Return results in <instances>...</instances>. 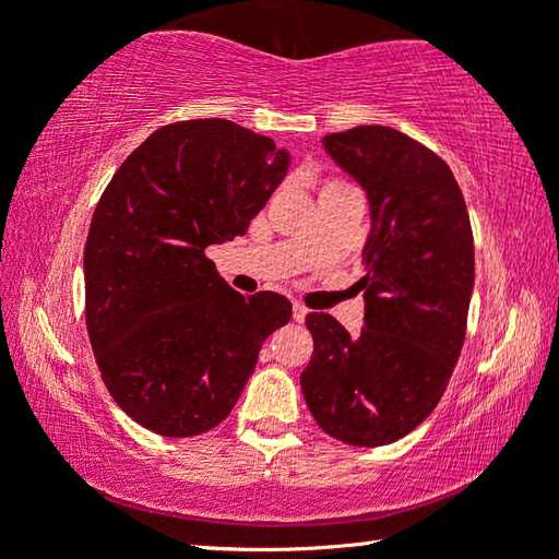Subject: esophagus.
Here are the masks:
<instances>
[{"instance_id":"esophagus-1","label":"esophagus","mask_w":559,"mask_h":559,"mask_svg":"<svg viewBox=\"0 0 559 559\" xmlns=\"http://www.w3.org/2000/svg\"><path fill=\"white\" fill-rule=\"evenodd\" d=\"M306 316H308V308L300 306V302H293V320H296V323H302Z\"/></svg>"}]
</instances>
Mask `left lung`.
<instances>
[{
    "label": "left lung",
    "instance_id": "1",
    "mask_svg": "<svg viewBox=\"0 0 559 559\" xmlns=\"http://www.w3.org/2000/svg\"><path fill=\"white\" fill-rule=\"evenodd\" d=\"M365 189L372 229L362 249L365 328L310 313L313 357L300 374L318 427L349 447L406 437L447 392L466 337L473 234L456 177L439 155L386 126L323 138Z\"/></svg>",
    "mask_w": 559,
    "mask_h": 559
}]
</instances>
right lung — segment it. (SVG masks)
I'll list each match as a JSON object with an SVG mask.
<instances>
[{
    "label": "right lung",
    "mask_w": 559,
    "mask_h": 559,
    "mask_svg": "<svg viewBox=\"0 0 559 559\" xmlns=\"http://www.w3.org/2000/svg\"><path fill=\"white\" fill-rule=\"evenodd\" d=\"M290 153L231 120L155 130L118 167L93 214L83 276L86 325L118 406L159 437L222 424L290 300L241 296L206 259L249 229Z\"/></svg>",
    "instance_id": "right-lung-1"
}]
</instances>
